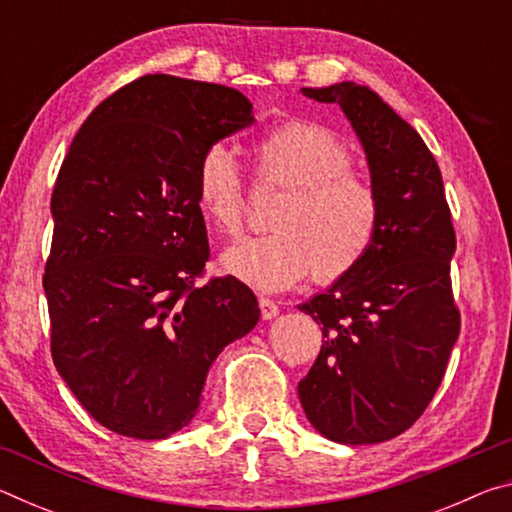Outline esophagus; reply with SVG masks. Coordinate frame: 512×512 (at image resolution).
<instances>
[{"label":"esophagus","mask_w":512,"mask_h":512,"mask_svg":"<svg viewBox=\"0 0 512 512\" xmlns=\"http://www.w3.org/2000/svg\"><path fill=\"white\" fill-rule=\"evenodd\" d=\"M259 311H262V318L264 320H271L277 314H280V307H277V302L268 300V298H259Z\"/></svg>","instance_id":"34e87169"}]
</instances>
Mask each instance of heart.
I'll return each mask as SVG.
<instances>
[{"label": "heart", "instance_id": "heart-1", "mask_svg": "<svg viewBox=\"0 0 512 512\" xmlns=\"http://www.w3.org/2000/svg\"><path fill=\"white\" fill-rule=\"evenodd\" d=\"M257 180L284 189L271 228L225 250L223 271L257 291H282L311 273L318 284L348 277L375 246L381 201L352 171L354 155L332 128L293 119L255 144ZM196 198L207 223L225 237L239 235L246 212L244 176L223 144L203 151Z\"/></svg>", "mask_w": 512, "mask_h": 512}]
</instances>
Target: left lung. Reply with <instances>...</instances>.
<instances>
[{
	"label": "left lung",
	"mask_w": 512,
	"mask_h": 512,
	"mask_svg": "<svg viewBox=\"0 0 512 512\" xmlns=\"http://www.w3.org/2000/svg\"><path fill=\"white\" fill-rule=\"evenodd\" d=\"M339 103L381 201L375 246L354 271L298 305L323 348L298 384L307 420L343 445L400 436L436 395L461 332L449 262L456 235L443 176L411 124L366 85L302 88Z\"/></svg>",
	"instance_id": "1"
}]
</instances>
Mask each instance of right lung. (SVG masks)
Masks as SVG:
<instances>
[{
	"label": "right lung",
	"instance_id": "right-lung-1",
	"mask_svg": "<svg viewBox=\"0 0 512 512\" xmlns=\"http://www.w3.org/2000/svg\"><path fill=\"white\" fill-rule=\"evenodd\" d=\"M253 121L239 90L146 74L92 110L58 171L42 277L51 357L119 436L187 427L214 359L257 325L255 293L237 277L196 287L210 259L198 160Z\"/></svg>",
	"mask_w": 512,
	"mask_h": 512
}]
</instances>
